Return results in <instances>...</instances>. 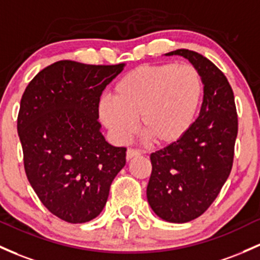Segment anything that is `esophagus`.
I'll return each instance as SVG.
<instances>
[{"label": "esophagus", "instance_id": "esophagus-1", "mask_svg": "<svg viewBox=\"0 0 260 260\" xmlns=\"http://www.w3.org/2000/svg\"><path fill=\"white\" fill-rule=\"evenodd\" d=\"M141 150H138V149H133V148H129V149L127 150V160H131V159H133V158H136V156H139L141 155Z\"/></svg>", "mask_w": 260, "mask_h": 260}]
</instances>
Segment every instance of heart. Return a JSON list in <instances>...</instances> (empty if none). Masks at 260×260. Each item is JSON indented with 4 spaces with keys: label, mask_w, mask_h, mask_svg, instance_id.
Listing matches in <instances>:
<instances>
[{
    "label": "heart",
    "mask_w": 260,
    "mask_h": 260,
    "mask_svg": "<svg viewBox=\"0 0 260 260\" xmlns=\"http://www.w3.org/2000/svg\"><path fill=\"white\" fill-rule=\"evenodd\" d=\"M204 79L192 65L164 62L131 70L113 87L112 99L100 101L101 121L123 142L142 133L156 145H170L186 135L198 118Z\"/></svg>",
    "instance_id": "obj_1"
}]
</instances>
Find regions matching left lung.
Instances as JSON below:
<instances>
[{
	"label": "left lung",
	"instance_id": "8db88e82",
	"mask_svg": "<svg viewBox=\"0 0 260 260\" xmlns=\"http://www.w3.org/2000/svg\"><path fill=\"white\" fill-rule=\"evenodd\" d=\"M204 79L200 115L180 141L150 154L147 199L159 217L185 223L211 206L230 176L238 133L235 95L224 74L201 54L178 49Z\"/></svg>",
	"mask_w": 260,
	"mask_h": 260
}]
</instances>
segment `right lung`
I'll return each instance as SVG.
<instances>
[{
  "mask_svg": "<svg viewBox=\"0 0 260 260\" xmlns=\"http://www.w3.org/2000/svg\"><path fill=\"white\" fill-rule=\"evenodd\" d=\"M123 67L56 61L22 96L17 129L28 181L42 204L69 223L98 217L125 165L127 149L108 144L99 122L102 91Z\"/></svg>",
  "mask_w": 260,
  "mask_h": 260,
  "instance_id": "add662e5",
  "label": "right lung"
}]
</instances>
